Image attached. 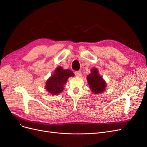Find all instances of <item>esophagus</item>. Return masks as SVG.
I'll list each match as a JSON object with an SVG mask.
<instances>
[{
	"label": "esophagus",
	"instance_id": "esophagus-1",
	"mask_svg": "<svg viewBox=\"0 0 147 147\" xmlns=\"http://www.w3.org/2000/svg\"><path fill=\"white\" fill-rule=\"evenodd\" d=\"M75 76H77V77H80L82 75V72H80V71H76V72H75Z\"/></svg>",
	"mask_w": 147,
	"mask_h": 147
}]
</instances>
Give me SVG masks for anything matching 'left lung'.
<instances>
[{
    "instance_id": "left-lung-1",
    "label": "left lung",
    "mask_w": 147,
    "mask_h": 147,
    "mask_svg": "<svg viewBox=\"0 0 147 147\" xmlns=\"http://www.w3.org/2000/svg\"><path fill=\"white\" fill-rule=\"evenodd\" d=\"M87 80L92 92L95 94H99L105 90L106 83L98 74V70L96 69H91V73L87 76Z\"/></svg>"
}]
</instances>
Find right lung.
Returning a JSON list of instances; mask_svg holds the SVG:
<instances>
[{
	"label": "right lung",
	"mask_w": 147,
	"mask_h": 147,
	"mask_svg": "<svg viewBox=\"0 0 147 147\" xmlns=\"http://www.w3.org/2000/svg\"><path fill=\"white\" fill-rule=\"evenodd\" d=\"M74 73L70 70H64L61 67H57L54 75L48 79L46 83L45 89L51 94L56 95L64 90V84L69 77H73Z\"/></svg>",
	"instance_id": "1"
}]
</instances>
